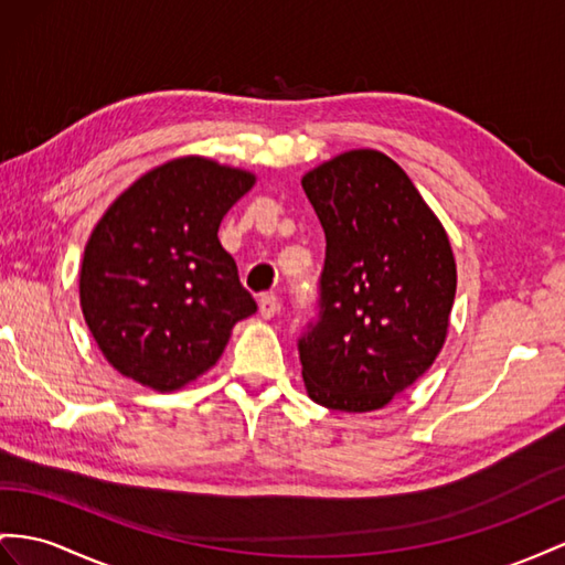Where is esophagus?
<instances>
[{
	"label": "esophagus",
	"mask_w": 565,
	"mask_h": 565,
	"mask_svg": "<svg viewBox=\"0 0 565 565\" xmlns=\"http://www.w3.org/2000/svg\"><path fill=\"white\" fill-rule=\"evenodd\" d=\"M279 312V300L274 296H263L259 298V315L265 317V320H271L274 315Z\"/></svg>",
	"instance_id": "34e87169"
}]
</instances>
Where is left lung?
I'll return each instance as SVG.
<instances>
[{
  "label": "left lung",
  "mask_w": 565,
  "mask_h": 565,
  "mask_svg": "<svg viewBox=\"0 0 565 565\" xmlns=\"http://www.w3.org/2000/svg\"><path fill=\"white\" fill-rule=\"evenodd\" d=\"M327 236L320 320L298 341L308 396L380 411L431 367L448 334L456 259L439 216L380 150L331 157L302 177Z\"/></svg>",
  "instance_id": "1"
}]
</instances>
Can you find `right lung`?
I'll use <instances>...</instances> for the list:
<instances>
[{
  "label": "right lung",
  "instance_id": "obj_1",
  "mask_svg": "<svg viewBox=\"0 0 565 565\" xmlns=\"http://www.w3.org/2000/svg\"><path fill=\"white\" fill-rule=\"evenodd\" d=\"M255 173L188 154L142 173L85 243L81 310L107 363L154 392H179L222 358L257 306L220 243L224 214Z\"/></svg>",
  "mask_w": 565,
  "mask_h": 565
}]
</instances>
